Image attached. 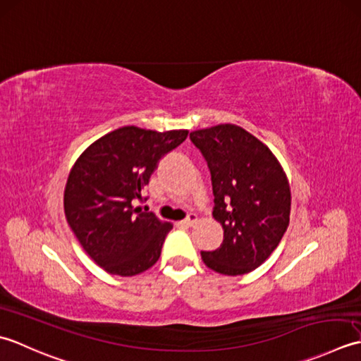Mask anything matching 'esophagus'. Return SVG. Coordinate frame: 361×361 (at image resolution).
<instances>
[{
  "label": "esophagus",
  "mask_w": 361,
  "mask_h": 361,
  "mask_svg": "<svg viewBox=\"0 0 361 361\" xmlns=\"http://www.w3.org/2000/svg\"><path fill=\"white\" fill-rule=\"evenodd\" d=\"M196 221H197V216L195 215V213H190V215L185 219H183L180 224L185 226V227H191V226L196 224Z\"/></svg>",
  "instance_id": "1"
}]
</instances>
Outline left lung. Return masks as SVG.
Masks as SVG:
<instances>
[{"label":"left lung","mask_w":361,"mask_h":361,"mask_svg":"<svg viewBox=\"0 0 361 361\" xmlns=\"http://www.w3.org/2000/svg\"><path fill=\"white\" fill-rule=\"evenodd\" d=\"M191 142L207 160L215 196L213 218L224 238L202 262L224 276L247 274L273 254L290 224L291 191L267 145L235 124L200 129Z\"/></svg>","instance_id":"obj_1"}]
</instances>
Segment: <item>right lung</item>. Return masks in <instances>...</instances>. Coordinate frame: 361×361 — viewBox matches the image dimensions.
I'll list each match as a JSON object with an SVG mask.
<instances>
[{
  "instance_id": "add662e5",
  "label": "right lung",
  "mask_w": 361,
  "mask_h": 361,
  "mask_svg": "<svg viewBox=\"0 0 361 361\" xmlns=\"http://www.w3.org/2000/svg\"><path fill=\"white\" fill-rule=\"evenodd\" d=\"M187 135L185 129L124 126L98 138L73 165L65 216L84 251L109 274L135 276L159 260L173 226L134 205L143 202V187L159 160Z\"/></svg>"
}]
</instances>
